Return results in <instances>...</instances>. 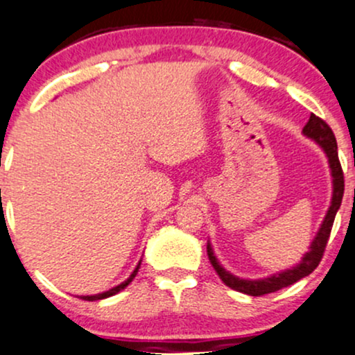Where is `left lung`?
Returning a JSON list of instances; mask_svg holds the SVG:
<instances>
[{
    "label": "left lung",
    "instance_id": "left-lung-1",
    "mask_svg": "<svg viewBox=\"0 0 355 355\" xmlns=\"http://www.w3.org/2000/svg\"><path fill=\"white\" fill-rule=\"evenodd\" d=\"M304 133L307 137L313 138V140L324 148V152L327 153L329 157V164H331L332 177H334V195H332L331 209H329L327 215H325L324 223L320 225L319 234H317V237L313 239L311 250L304 255L302 262H300L297 267L291 268V270H285L282 274L272 275L268 277V279L243 280L229 274V272H227L225 268L217 262V259H215L214 255V250H211L209 243V245H207V255H209L211 267L215 268V272H217L220 279H222V282L225 284L227 287L234 288V291L237 292H242V294L260 297L266 294H272V292L280 291V288L284 287H288V285L295 284L297 280L304 279V277L312 274V272L317 268V266L320 263L322 257H324L325 247H327V240L331 237L334 218H336L337 210H339L342 203V197H344V172H342L339 153H337V141H336V137H334L331 126L325 123L322 118L315 116L312 113L311 118H309V121L304 126Z\"/></svg>",
    "mask_w": 355,
    "mask_h": 355
}]
</instances>
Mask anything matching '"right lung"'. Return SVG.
<instances>
[{
	"mask_svg": "<svg viewBox=\"0 0 355 355\" xmlns=\"http://www.w3.org/2000/svg\"><path fill=\"white\" fill-rule=\"evenodd\" d=\"M138 268H140V263H138L137 266V268L135 270H133V274L128 277V279L125 280L123 284H120V285H116V287H113V288H110L108 292H103V294H98V295H83V297H80V299H83V300H100V299H107V297H112V295H115V294H118V292L120 291H123V288L126 287V285H128L130 282H132L133 279H135V275H137V272H138Z\"/></svg>",
	"mask_w": 355,
	"mask_h": 355,
	"instance_id": "obj_1",
	"label": "right lung"
}]
</instances>
